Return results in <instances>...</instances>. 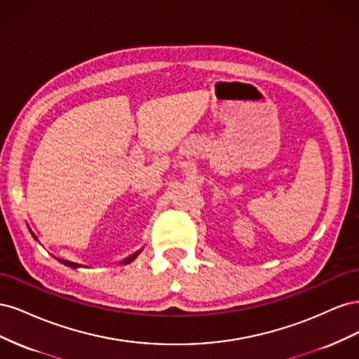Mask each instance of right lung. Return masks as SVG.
Instances as JSON below:
<instances>
[{
	"label": "right lung",
	"mask_w": 359,
	"mask_h": 359,
	"mask_svg": "<svg viewBox=\"0 0 359 359\" xmlns=\"http://www.w3.org/2000/svg\"><path fill=\"white\" fill-rule=\"evenodd\" d=\"M29 232H31V229H29ZM31 235L32 236H34V240H37V236L34 235V233H32L31 232ZM140 253V250H139V252H136V253H133L132 256H128L127 259H124V262H123V265H126V264H130V262H133V260L137 257V255ZM60 260V262L61 264H64V265H66V266H70V268H79L81 265L79 264H74V262H69V260H64V259H58Z\"/></svg>",
	"instance_id": "right-lung-1"
}]
</instances>
